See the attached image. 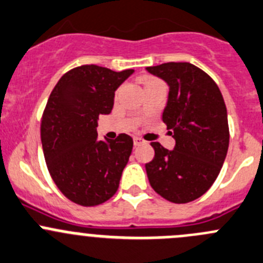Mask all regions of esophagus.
I'll list each match as a JSON object with an SVG mask.
<instances>
[{
    "label": "esophagus",
    "mask_w": 263,
    "mask_h": 263,
    "mask_svg": "<svg viewBox=\"0 0 263 263\" xmlns=\"http://www.w3.org/2000/svg\"><path fill=\"white\" fill-rule=\"evenodd\" d=\"M147 142L143 138H139V137H134V146H142V144H146Z\"/></svg>",
    "instance_id": "esophagus-1"
}]
</instances>
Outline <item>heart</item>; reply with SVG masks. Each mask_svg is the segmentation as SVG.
I'll return each instance as SVG.
<instances>
[{
	"instance_id": "b5f03b06",
	"label": "heart",
	"mask_w": 263,
	"mask_h": 263,
	"mask_svg": "<svg viewBox=\"0 0 263 263\" xmlns=\"http://www.w3.org/2000/svg\"><path fill=\"white\" fill-rule=\"evenodd\" d=\"M154 81H159V80H156V79H148V80H147L146 84H148V82H154Z\"/></svg>"
}]
</instances>
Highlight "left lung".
Listing matches in <instances>:
<instances>
[{
  "label": "left lung",
  "instance_id": "obj_1",
  "mask_svg": "<svg viewBox=\"0 0 263 263\" xmlns=\"http://www.w3.org/2000/svg\"><path fill=\"white\" fill-rule=\"evenodd\" d=\"M147 71L169 85L162 121L176 139L173 151L152 142L147 177L160 196L186 204L208 191L221 172L230 142L226 104L213 79L194 64L169 62Z\"/></svg>",
  "mask_w": 263,
  "mask_h": 263
}]
</instances>
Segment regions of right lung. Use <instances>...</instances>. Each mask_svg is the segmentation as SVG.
Returning <instances> with one entry per match:
<instances>
[{
  "mask_svg": "<svg viewBox=\"0 0 263 263\" xmlns=\"http://www.w3.org/2000/svg\"><path fill=\"white\" fill-rule=\"evenodd\" d=\"M133 72L76 67L61 77L47 99L41 119L47 169L62 194L82 206L103 204L119 189L133 139L119 134L99 141L97 126L99 116L112 111L117 87Z\"/></svg>",
  "mask_w": 263,
  "mask_h": 263,
  "instance_id": "obj_1",
  "label": "right lung"
}]
</instances>
